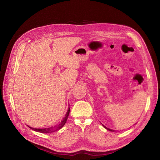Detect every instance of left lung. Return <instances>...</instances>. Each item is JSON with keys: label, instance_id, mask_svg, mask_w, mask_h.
I'll list each match as a JSON object with an SVG mask.
<instances>
[{"label": "left lung", "instance_id": "8db88e82", "mask_svg": "<svg viewBox=\"0 0 160 160\" xmlns=\"http://www.w3.org/2000/svg\"><path fill=\"white\" fill-rule=\"evenodd\" d=\"M102 125H103V127H104V128L107 129L108 131H111V132H116V131H116V130H113V129H109V128H108V127H105V125H103L102 123Z\"/></svg>", "mask_w": 160, "mask_h": 160}]
</instances>
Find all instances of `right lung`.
I'll return each instance as SVG.
<instances>
[{"label":"right lung","instance_id":"add662e5","mask_svg":"<svg viewBox=\"0 0 160 160\" xmlns=\"http://www.w3.org/2000/svg\"><path fill=\"white\" fill-rule=\"evenodd\" d=\"M69 112H70V108H68V111L65 115V116L63 117V118L62 119V120L57 125H54V126H51L49 127H46V128H42V129H37V128H33V127H31L29 126H28L29 128L32 130H33L35 131L38 132H41V133H52V132H54L55 131H57L58 130H60V129H62V127L67 122L68 118V116L69 114Z\"/></svg>","mask_w":160,"mask_h":160}]
</instances>
